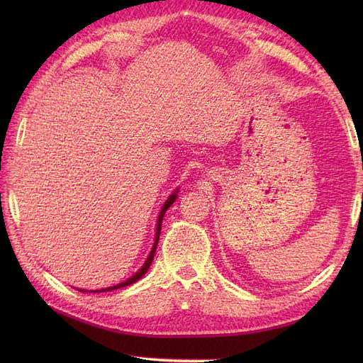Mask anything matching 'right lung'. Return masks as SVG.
Listing matches in <instances>:
<instances>
[{"label": "right lung", "instance_id": "add662e5", "mask_svg": "<svg viewBox=\"0 0 363 363\" xmlns=\"http://www.w3.org/2000/svg\"><path fill=\"white\" fill-rule=\"evenodd\" d=\"M179 191H175L169 199L167 200V203L163 204V208L160 211V215H159V221H157V232H156V240H155V245H152V250H151V252H150V256H148V259L145 260V263H144V267H142L133 277L131 279H128V280H125V281H123V283H119V284H116V286H111V288H106V289H100V291H94V292H107V291H115V289H119V288H124V286H128V284H133L135 281H138L142 276H144V274L148 271V268H150V265H151V262H152V259H155V252H156V248H157V242H159V236H160V230H162V221H163V216H164V212L168 211V207L175 201V194H177Z\"/></svg>", "mask_w": 363, "mask_h": 363}]
</instances>
